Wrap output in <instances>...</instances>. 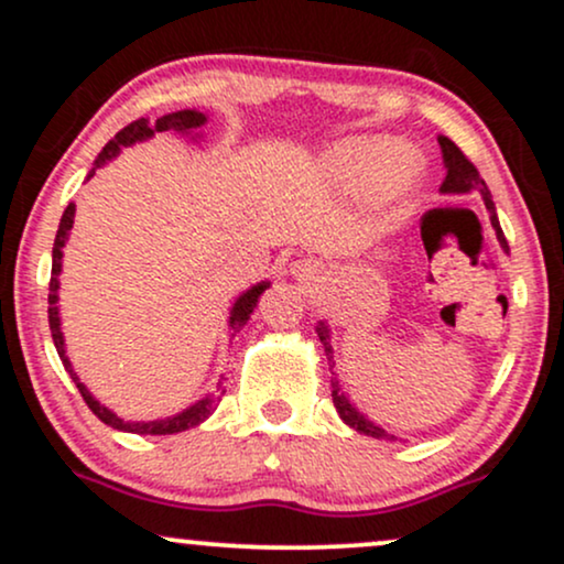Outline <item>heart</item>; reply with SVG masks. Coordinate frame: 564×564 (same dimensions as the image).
Masks as SVG:
<instances>
[{
  "label": "heart",
  "mask_w": 564,
  "mask_h": 564,
  "mask_svg": "<svg viewBox=\"0 0 564 564\" xmlns=\"http://www.w3.org/2000/svg\"><path fill=\"white\" fill-rule=\"evenodd\" d=\"M332 172L345 183L366 180L368 193L379 200H398L422 180L424 161L413 148L384 138H355L332 153Z\"/></svg>",
  "instance_id": "1"
}]
</instances>
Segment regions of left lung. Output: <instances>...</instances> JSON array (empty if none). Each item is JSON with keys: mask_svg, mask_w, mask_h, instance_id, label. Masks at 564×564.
Masks as SVG:
<instances>
[{"mask_svg": "<svg viewBox=\"0 0 564 564\" xmlns=\"http://www.w3.org/2000/svg\"><path fill=\"white\" fill-rule=\"evenodd\" d=\"M437 142H440V151H443V164H445V180H443V185H440V191L456 193V196H464V193H480L485 200V209H488V215H490V225H494V230H496L498 243H501V249L509 254V243H507V238H503L501 225H498L496 204H494V198H490V191H488V185H485V180L480 177V172H477L475 164H471V161L464 156L462 151H458L456 142L443 138V134H440ZM315 332H318V339H321L323 349H326L328 366H332V373H334L336 360H334V347H332V328H328L323 321H318ZM332 398H334L336 413L341 416V422H345L347 426H352L355 432H360V435H368V437H377V440H394V435L381 430L379 424H373L371 419H366L358 408L349 403L347 394L341 392V384H339V379H336V373L332 377Z\"/></svg>", "mask_w": 564, "mask_h": 564, "instance_id": "obj_1", "label": "left lung"}]
</instances>
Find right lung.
I'll return each instance as SVG.
<instances>
[{
    "label": "right lung",
    "instance_id": "right-lung-1",
    "mask_svg": "<svg viewBox=\"0 0 564 564\" xmlns=\"http://www.w3.org/2000/svg\"><path fill=\"white\" fill-rule=\"evenodd\" d=\"M204 124H206V113L191 111V108H185V111L166 113L156 121H148V119L132 121V124L121 129V132L116 134V138L108 142L106 148H102L100 156L95 159L93 172H89L87 177H93L95 170H100V166H106L108 161L119 156L121 148L134 145V142L153 138L156 132L191 134V138L196 140V138H200L198 129ZM74 215H76V206L68 204L66 212H63V217H61V225H57V236H55V246H53V278H50V296H47L50 310H47V315H50V332H53V341H55L57 355H61L63 366H66L70 379H74L76 387H79L84 403L93 408V413L97 419H100L102 424L113 426V430H119V432H134V435H174V432H185V430H191V426H198L200 422H206V419L212 416V411H215V403H217L215 394H206V398H200L198 403L187 405L185 411L174 413V416H166V419H156V422H124L121 416H116L111 408L100 405V400H95V394L82 384L79 377H76L74 366H70V360L66 355V339H63V332H61V310H57V289H61V281H57V275H61V270H63V246H66V241H68L70 228H74ZM264 289H270V281L257 283V286L246 289L243 294L238 296L236 304L230 307V321H228L230 336H236L246 326V321H249L251 313H254L257 302H260V294ZM217 390L225 394L223 381L217 384Z\"/></svg>",
    "mask_w": 564,
    "mask_h": 564
}]
</instances>
